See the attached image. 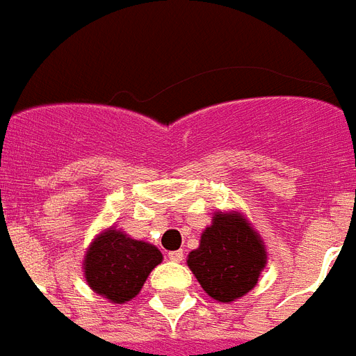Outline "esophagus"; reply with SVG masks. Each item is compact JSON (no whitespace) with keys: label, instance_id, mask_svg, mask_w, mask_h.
Returning <instances> with one entry per match:
<instances>
[{"label":"esophagus","instance_id":"34e87169","mask_svg":"<svg viewBox=\"0 0 356 356\" xmlns=\"http://www.w3.org/2000/svg\"><path fill=\"white\" fill-rule=\"evenodd\" d=\"M183 257H184L183 251H170V253H168V259L172 260V262H181Z\"/></svg>","mask_w":356,"mask_h":356}]
</instances>
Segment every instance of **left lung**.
I'll use <instances>...</instances> for the list:
<instances>
[{"instance_id": "obj_1", "label": "left lung", "mask_w": 356, "mask_h": 356, "mask_svg": "<svg viewBox=\"0 0 356 356\" xmlns=\"http://www.w3.org/2000/svg\"><path fill=\"white\" fill-rule=\"evenodd\" d=\"M186 262L211 298L229 303L257 284L266 266V251L259 234L240 214L220 212Z\"/></svg>"}]
</instances>
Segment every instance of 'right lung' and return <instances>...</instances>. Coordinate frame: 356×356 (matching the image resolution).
<instances>
[{"instance_id":"obj_1","label":"right lung","mask_w":356,"mask_h":356,"mask_svg":"<svg viewBox=\"0 0 356 356\" xmlns=\"http://www.w3.org/2000/svg\"><path fill=\"white\" fill-rule=\"evenodd\" d=\"M162 262L155 245L108 229L86 251L85 277L94 292L113 303H127L142 290L151 270Z\"/></svg>"}]
</instances>
